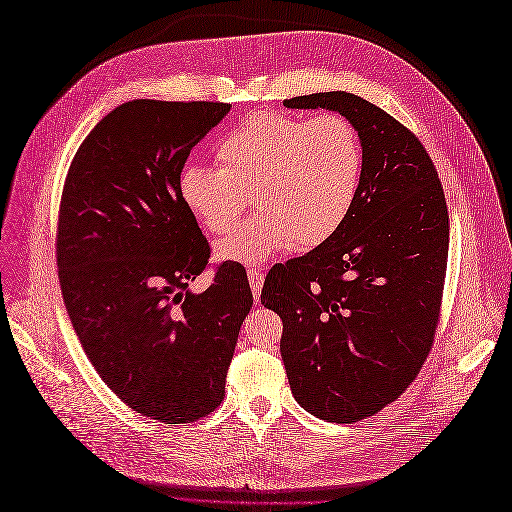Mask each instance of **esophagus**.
I'll return each instance as SVG.
<instances>
[{
  "instance_id": "obj_1",
  "label": "esophagus",
  "mask_w": 512,
  "mask_h": 512,
  "mask_svg": "<svg viewBox=\"0 0 512 512\" xmlns=\"http://www.w3.org/2000/svg\"><path fill=\"white\" fill-rule=\"evenodd\" d=\"M247 277H250V288H252L254 299L258 301L262 284H265V275H262L258 269H247Z\"/></svg>"
}]
</instances>
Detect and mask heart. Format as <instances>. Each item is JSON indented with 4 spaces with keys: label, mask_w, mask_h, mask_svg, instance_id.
I'll use <instances>...</instances> for the list:
<instances>
[{
    "label": "heart",
    "mask_w": 512,
    "mask_h": 512,
    "mask_svg": "<svg viewBox=\"0 0 512 512\" xmlns=\"http://www.w3.org/2000/svg\"><path fill=\"white\" fill-rule=\"evenodd\" d=\"M215 158L220 166L185 164L177 192L211 235L235 228L256 196L262 211L218 245L222 260L239 265L331 241L363 179L361 134L339 113L250 115L220 138Z\"/></svg>",
    "instance_id": "1"
}]
</instances>
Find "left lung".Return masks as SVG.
Here are the masks:
<instances>
[{
  "instance_id": "left-lung-1",
  "label": "left lung",
  "mask_w": 512,
  "mask_h": 512,
  "mask_svg": "<svg viewBox=\"0 0 512 512\" xmlns=\"http://www.w3.org/2000/svg\"><path fill=\"white\" fill-rule=\"evenodd\" d=\"M348 117L363 141V179L337 235L269 271L260 303L284 322L294 399L329 423L389 406L421 371L436 337L448 258V209L421 141L346 91L292 100Z\"/></svg>"
}]
</instances>
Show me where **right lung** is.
<instances>
[{
	"label": "right lung",
	"mask_w": 512,
	"mask_h": 512,
	"mask_svg": "<svg viewBox=\"0 0 512 512\" xmlns=\"http://www.w3.org/2000/svg\"><path fill=\"white\" fill-rule=\"evenodd\" d=\"M228 111L224 102L121 104L76 151L61 192L57 269L72 327L108 389L166 425L222 404L254 303L239 262H222L205 292L190 290L211 250L177 179Z\"/></svg>",
	"instance_id": "right-lung-1"
}]
</instances>
